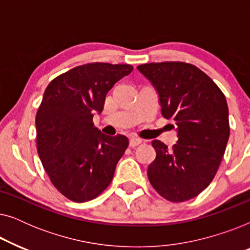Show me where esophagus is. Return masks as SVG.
I'll use <instances>...</instances> for the list:
<instances>
[{"label":"esophagus","instance_id":"esophagus-1","mask_svg":"<svg viewBox=\"0 0 250 250\" xmlns=\"http://www.w3.org/2000/svg\"><path fill=\"white\" fill-rule=\"evenodd\" d=\"M141 143H142L141 139H138V138H131V139H129V146H132V148H134V146L141 145Z\"/></svg>","mask_w":250,"mask_h":250}]
</instances>
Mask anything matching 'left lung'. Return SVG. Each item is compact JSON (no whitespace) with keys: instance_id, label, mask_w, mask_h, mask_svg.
I'll return each mask as SVG.
<instances>
[{"instance_id":"obj_1","label":"left lung","mask_w":250,"mask_h":250,"mask_svg":"<svg viewBox=\"0 0 250 250\" xmlns=\"http://www.w3.org/2000/svg\"><path fill=\"white\" fill-rule=\"evenodd\" d=\"M138 70L156 88L162 115L177 126L172 149L159 140L151 142L156 158L148 167V179L165 199L189 200L209 186L225 152L230 136L227 100L193 64L152 62Z\"/></svg>"}]
</instances>
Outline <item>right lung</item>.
Listing matches in <instances>:
<instances>
[{
  "mask_svg": "<svg viewBox=\"0 0 250 250\" xmlns=\"http://www.w3.org/2000/svg\"><path fill=\"white\" fill-rule=\"evenodd\" d=\"M132 70L131 64H83L54 78L44 92L35 119L37 151L51 182L68 199H94L112 181L128 139L101 133L93 116Z\"/></svg>",
  "mask_w": 250,
  "mask_h": 250,
  "instance_id": "add662e5",
  "label": "right lung"
}]
</instances>
